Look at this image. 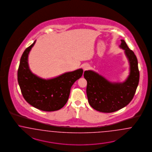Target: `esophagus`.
Masks as SVG:
<instances>
[{
	"instance_id": "1",
	"label": "esophagus",
	"mask_w": 152,
	"mask_h": 152,
	"mask_svg": "<svg viewBox=\"0 0 152 152\" xmlns=\"http://www.w3.org/2000/svg\"><path fill=\"white\" fill-rule=\"evenodd\" d=\"M89 66L88 65L84 66V71H85V70H87V69H89Z\"/></svg>"
}]
</instances>
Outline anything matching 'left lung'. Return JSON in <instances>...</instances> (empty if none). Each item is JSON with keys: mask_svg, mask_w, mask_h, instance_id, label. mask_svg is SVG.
Returning <instances> with one entry per match:
<instances>
[{"mask_svg": "<svg viewBox=\"0 0 152 152\" xmlns=\"http://www.w3.org/2000/svg\"><path fill=\"white\" fill-rule=\"evenodd\" d=\"M121 42L119 47L124 50L130 67L129 75L125 81L111 83L94 71L84 72L88 102L94 109L99 112L113 113L126 106L134 98L139 84L137 59L124 40L121 39Z\"/></svg>", "mask_w": 152, "mask_h": 152, "instance_id": "1", "label": "left lung"}]
</instances>
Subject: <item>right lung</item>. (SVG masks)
<instances>
[{
  "mask_svg": "<svg viewBox=\"0 0 152 152\" xmlns=\"http://www.w3.org/2000/svg\"><path fill=\"white\" fill-rule=\"evenodd\" d=\"M36 41L25 49L18 72V80L25 101L32 106L45 111L61 109L67 103L71 88L83 73L80 68L63 73L53 79H43L32 73L28 64V55Z\"/></svg>",
  "mask_w": 152,
  "mask_h": 152,
  "instance_id": "1",
  "label": "right lung"
}]
</instances>
